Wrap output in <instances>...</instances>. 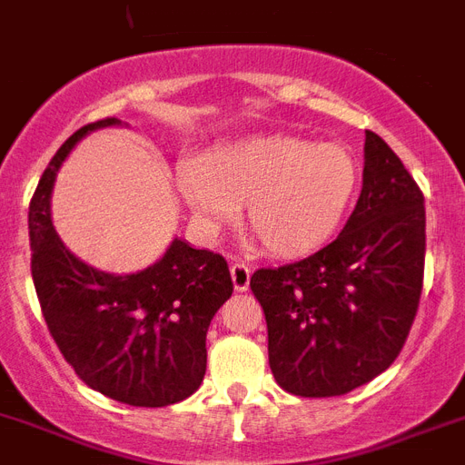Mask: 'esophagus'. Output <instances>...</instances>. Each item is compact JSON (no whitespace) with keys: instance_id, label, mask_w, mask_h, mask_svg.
I'll return each instance as SVG.
<instances>
[{"instance_id":"obj_1","label":"esophagus","mask_w":465,"mask_h":465,"mask_svg":"<svg viewBox=\"0 0 465 465\" xmlns=\"http://www.w3.org/2000/svg\"><path fill=\"white\" fill-rule=\"evenodd\" d=\"M230 275H232V285H235L237 292H244L249 287V278H252V271H249L247 263H242V261L232 263L230 266Z\"/></svg>"}]
</instances>
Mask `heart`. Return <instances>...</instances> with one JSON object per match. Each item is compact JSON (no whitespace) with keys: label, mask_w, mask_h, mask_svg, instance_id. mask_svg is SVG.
I'll list each match as a JSON object with an SVG mask.
<instances>
[{"label":"heart","mask_w":465,"mask_h":465,"mask_svg":"<svg viewBox=\"0 0 465 465\" xmlns=\"http://www.w3.org/2000/svg\"><path fill=\"white\" fill-rule=\"evenodd\" d=\"M359 178V163L342 144L268 135L183 163L178 190L206 228L228 223L244 206L252 240L275 256H302L335 235Z\"/></svg>","instance_id":"1"}]
</instances>
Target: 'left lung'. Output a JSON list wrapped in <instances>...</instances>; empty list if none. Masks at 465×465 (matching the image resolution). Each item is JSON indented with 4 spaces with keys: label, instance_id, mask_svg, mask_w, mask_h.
I'll return each mask as SVG.
<instances>
[{
    "label": "left lung",
    "instance_id": "left-lung-1",
    "mask_svg": "<svg viewBox=\"0 0 465 465\" xmlns=\"http://www.w3.org/2000/svg\"><path fill=\"white\" fill-rule=\"evenodd\" d=\"M423 268V192L366 130L363 187L342 232L249 280L266 316L275 382L297 397H340L392 366L420 304Z\"/></svg>",
    "mask_w": 465,
    "mask_h": 465
}]
</instances>
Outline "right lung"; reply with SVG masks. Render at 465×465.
Returning <instances> with one entry per match:
<instances>
[{
    "label": "right lung",
    "instance_id": "add662e5",
    "mask_svg": "<svg viewBox=\"0 0 465 465\" xmlns=\"http://www.w3.org/2000/svg\"><path fill=\"white\" fill-rule=\"evenodd\" d=\"M116 123L102 118L75 130L42 173L28 211L30 273L49 335L75 375L121 404L159 409L202 385L206 330L232 280L223 256L183 240L133 275L102 273L64 247L49 218L54 175L80 137Z\"/></svg>",
    "mask_w": 465,
    "mask_h": 465
}]
</instances>
